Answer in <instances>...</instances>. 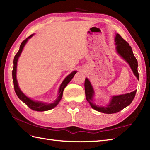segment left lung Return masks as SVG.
Segmentation results:
<instances>
[{"instance_id": "obj_1", "label": "left lung", "mask_w": 150, "mask_h": 150, "mask_svg": "<svg viewBox=\"0 0 150 150\" xmlns=\"http://www.w3.org/2000/svg\"><path fill=\"white\" fill-rule=\"evenodd\" d=\"M115 42L117 53L129 64L135 77L139 80V73L137 70L138 62L137 60L133 55L132 47L118 33L116 34L115 38ZM84 88L86 98L87 101L90 103L91 108L99 112L108 114L117 113L124 109V108L129 106L134 98L137 91V90H135L129 93L115 95L112 97L109 104L104 107L97 106L93 103L94 90L90 81L87 78L85 79Z\"/></svg>"}]
</instances>
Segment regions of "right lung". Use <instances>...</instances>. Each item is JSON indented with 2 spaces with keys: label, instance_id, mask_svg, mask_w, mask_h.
<instances>
[{
  "label": "right lung",
  "instance_id": "1",
  "mask_svg": "<svg viewBox=\"0 0 150 150\" xmlns=\"http://www.w3.org/2000/svg\"><path fill=\"white\" fill-rule=\"evenodd\" d=\"M33 35V34L31 35L28 37L27 39L22 41V42L21 43L18 52H17V54H16L14 57L13 69V71H12V77H13V80L15 91L18 96V97L20 98V99L24 103L26 104L27 106L30 108V109L35 111H47V110L53 109V108H55L57 105L59 103V102L60 101V100H61V98L62 97L64 90V88H66L67 84L71 81L73 77H74L75 74L77 73V71H73L64 79V80L63 81L62 84L60 86L59 91V95L58 96V97H57L56 100L54 101L52 103H45L40 101H35V100H31V98H28L27 96H26V95L22 93V91L21 90V89L18 87L17 77H16V73H17V61H18V57L21 55V54L22 52V50H23V47H24L25 44H26V42H28V39H30V38Z\"/></svg>",
  "mask_w": 150,
  "mask_h": 150
}]
</instances>
